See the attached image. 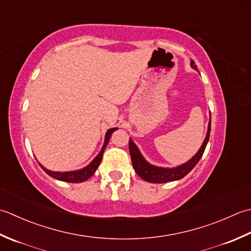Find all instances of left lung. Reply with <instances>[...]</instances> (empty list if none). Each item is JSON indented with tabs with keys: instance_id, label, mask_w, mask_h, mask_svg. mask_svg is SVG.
Returning a JSON list of instances; mask_svg holds the SVG:
<instances>
[{
	"instance_id": "obj_1",
	"label": "left lung",
	"mask_w": 251,
	"mask_h": 251,
	"mask_svg": "<svg viewBox=\"0 0 251 251\" xmlns=\"http://www.w3.org/2000/svg\"><path fill=\"white\" fill-rule=\"evenodd\" d=\"M191 66L194 69L198 70L197 66L195 65V61L193 59L191 60ZM210 129H211V118L208 125V132H207L206 139H204L203 144L201 145V150L198 151L197 154L194 156L190 161H187L186 163H184V165L177 168H173V169H165V168H159V167L150 165V163H148L144 158L142 157L134 143L130 140L129 150H130V156H131L133 168H134V170L137 175H139V176H141L143 180H145L150 183H167V182L180 180V178L185 176L187 173L197 165L198 161L201 160L203 151L206 150L207 143L209 141V136H210Z\"/></svg>"
}]
</instances>
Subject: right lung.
Instances as JSON below:
<instances>
[{
  "instance_id": "right-lung-1",
  "label": "right lung",
  "mask_w": 251,
  "mask_h": 251,
  "mask_svg": "<svg viewBox=\"0 0 251 251\" xmlns=\"http://www.w3.org/2000/svg\"><path fill=\"white\" fill-rule=\"evenodd\" d=\"M117 130V127H114V129H109L106 133V137H105V143H104V146L101 148V151L95 159L92 161L88 167H85L84 169H81V170L78 171H71V172H55V171H50L48 169H45L44 167L41 166V168L43 169V170L48 173L50 176H52L56 180H59V181H64V182H69V183H80V182H84L90 178L92 176L94 175L96 169L99 168L100 163L101 161V157H103V154L105 151V148L108 144L109 139L114 131Z\"/></svg>"
}]
</instances>
